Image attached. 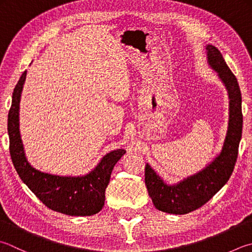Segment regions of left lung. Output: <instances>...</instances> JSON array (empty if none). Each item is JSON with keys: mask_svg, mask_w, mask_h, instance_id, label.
Returning a JSON list of instances; mask_svg holds the SVG:
<instances>
[{"mask_svg": "<svg viewBox=\"0 0 252 252\" xmlns=\"http://www.w3.org/2000/svg\"><path fill=\"white\" fill-rule=\"evenodd\" d=\"M207 63L217 73L228 94V126L221 150L205 168L169 184L146 164L145 182L155 207L169 214L183 215L208 202L228 181L238 156L243 132L241 93L237 79L216 47L206 45Z\"/></svg>", "mask_w": 252, "mask_h": 252, "instance_id": "obj_1", "label": "left lung"}]
</instances>
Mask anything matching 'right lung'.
I'll use <instances>...</instances> for the list:
<instances>
[{
	"label": "right lung",
	"mask_w": 252,
	"mask_h": 252,
	"mask_svg": "<svg viewBox=\"0 0 252 252\" xmlns=\"http://www.w3.org/2000/svg\"><path fill=\"white\" fill-rule=\"evenodd\" d=\"M27 71L18 80L8 112L7 131L9 154L16 172L28 189L50 210L70 216H91L102 210L105 189L114 165L126 150L107 153L89 173L84 175H57L42 172L28 162L20 131V103Z\"/></svg>",
	"instance_id": "1"
}]
</instances>
